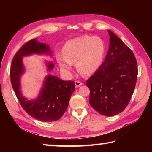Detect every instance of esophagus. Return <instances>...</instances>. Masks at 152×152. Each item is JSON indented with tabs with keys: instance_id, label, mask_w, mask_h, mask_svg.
<instances>
[{
	"instance_id": "esophagus-1",
	"label": "esophagus",
	"mask_w": 152,
	"mask_h": 152,
	"mask_svg": "<svg viewBox=\"0 0 152 152\" xmlns=\"http://www.w3.org/2000/svg\"><path fill=\"white\" fill-rule=\"evenodd\" d=\"M82 84H83L82 82L79 81V80H76V81H75V87L76 88H79V87L81 86Z\"/></svg>"
}]
</instances>
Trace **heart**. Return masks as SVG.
<instances>
[{
  "mask_svg": "<svg viewBox=\"0 0 152 152\" xmlns=\"http://www.w3.org/2000/svg\"><path fill=\"white\" fill-rule=\"evenodd\" d=\"M105 53L104 42L98 37L83 36L67 42L63 49V57H57L61 69L69 71L75 64L83 76L94 74L101 66Z\"/></svg>",
  "mask_w": 152,
  "mask_h": 152,
  "instance_id": "1",
  "label": "heart"
}]
</instances>
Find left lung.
<instances>
[{"label": "left lung", "mask_w": 152, "mask_h": 152, "mask_svg": "<svg viewBox=\"0 0 152 152\" xmlns=\"http://www.w3.org/2000/svg\"><path fill=\"white\" fill-rule=\"evenodd\" d=\"M105 60L86 85L89 104L99 114L113 116L124 111L130 101L138 75L133 51L111 31Z\"/></svg>", "instance_id": "1"}]
</instances>
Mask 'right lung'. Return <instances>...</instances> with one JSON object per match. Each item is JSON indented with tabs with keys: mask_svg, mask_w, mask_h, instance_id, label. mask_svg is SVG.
<instances>
[{
	"mask_svg": "<svg viewBox=\"0 0 152 152\" xmlns=\"http://www.w3.org/2000/svg\"><path fill=\"white\" fill-rule=\"evenodd\" d=\"M34 53L51 55V51L48 45L38 42L36 39L25 43L12 61L10 80L12 88L22 108L31 117L45 122L56 121L66 111L71 95L75 89L74 82L63 81L56 76L48 75L36 99L28 101L23 96L20 90V78L24 72L23 57ZM53 68V63H48V70H51Z\"/></svg>",
	"mask_w": 152,
	"mask_h": 152,
	"instance_id": "add662e5",
	"label": "right lung"
}]
</instances>
